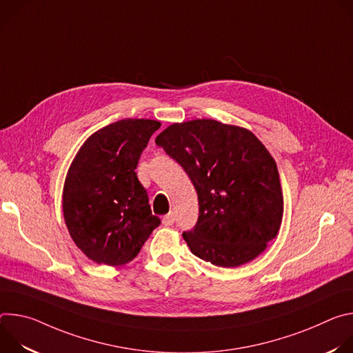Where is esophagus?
<instances>
[{
    "label": "esophagus",
    "instance_id": "obj_1",
    "mask_svg": "<svg viewBox=\"0 0 353 353\" xmlns=\"http://www.w3.org/2000/svg\"><path fill=\"white\" fill-rule=\"evenodd\" d=\"M162 222H163V225H166V226H172V225L174 223V215H173L172 212L168 214V215H165L163 219H162Z\"/></svg>",
    "mask_w": 353,
    "mask_h": 353
}]
</instances>
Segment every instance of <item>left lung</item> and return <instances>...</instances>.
<instances>
[{"instance_id":"1","label":"left lung","mask_w":353,"mask_h":353,"mask_svg":"<svg viewBox=\"0 0 353 353\" xmlns=\"http://www.w3.org/2000/svg\"><path fill=\"white\" fill-rule=\"evenodd\" d=\"M157 145L188 174L199 215L183 237L191 253L216 267L254 260L276 237L283 196L276 163L248 130L215 120L173 124Z\"/></svg>"}]
</instances>
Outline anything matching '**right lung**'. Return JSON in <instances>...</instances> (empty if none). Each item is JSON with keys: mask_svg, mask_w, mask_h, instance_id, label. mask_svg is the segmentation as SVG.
<instances>
[{"mask_svg": "<svg viewBox=\"0 0 353 353\" xmlns=\"http://www.w3.org/2000/svg\"><path fill=\"white\" fill-rule=\"evenodd\" d=\"M161 123L125 119L94 132L79 149L64 184L63 211L82 253L97 264L134 260L161 219L135 169Z\"/></svg>", "mask_w": 353, "mask_h": 353, "instance_id": "right-lung-1", "label": "right lung"}]
</instances>
